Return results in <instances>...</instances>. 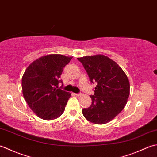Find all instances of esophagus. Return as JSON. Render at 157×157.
<instances>
[{
	"label": "esophagus",
	"instance_id": "esophagus-1",
	"mask_svg": "<svg viewBox=\"0 0 157 157\" xmlns=\"http://www.w3.org/2000/svg\"><path fill=\"white\" fill-rule=\"evenodd\" d=\"M75 95L76 97H80V96H81L82 94H75Z\"/></svg>",
	"mask_w": 157,
	"mask_h": 157
}]
</instances>
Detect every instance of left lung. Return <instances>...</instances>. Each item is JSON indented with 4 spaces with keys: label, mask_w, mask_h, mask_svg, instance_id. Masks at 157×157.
<instances>
[{
    "label": "left lung",
    "mask_w": 157,
    "mask_h": 157,
    "mask_svg": "<svg viewBox=\"0 0 157 157\" xmlns=\"http://www.w3.org/2000/svg\"><path fill=\"white\" fill-rule=\"evenodd\" d=\"M91 82H97L91 105L82 109L83 116L92 123L105 124L125 106L130 91L129 81L122 68L109 57L95 55L78 57Z\"/></svg>",
    "instance_id": "obj_1"
}]
</instances>
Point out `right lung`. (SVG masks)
Instances as JSON below:
<instances>
[{"label":"right lung","mask_w":157,"mask_h":157,"mask_svg":"<svg viewBox=\"0 0 157 157\" xmlns=\"http://www.w3.org/2000/svg\"><path fill=\"white\" fill-rule=\"evenodd\" d=\"M72 57L51 54L34 61L25 70L21 87L25 101L40 119L53 120L65 110L71 94L58 88L63 68Z\"/></svg>","instance_id":"1"}]
</instances>
